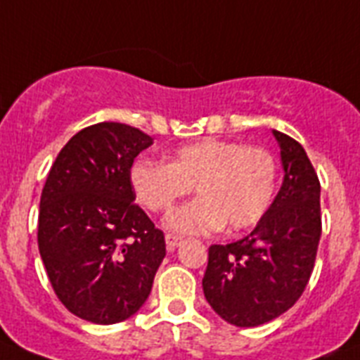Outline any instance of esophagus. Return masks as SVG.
<instances>
[{"mask_svg": "<svg viewBox=\"0 0 360 360\" xmlns=\"http://www.w3.org/2000/svg\"><path fill=\"white\" fill-rule=\"evenodd\" d=\"M183 243V239L177 236H172V233H166V246H168L169 250H174V248H177V246Z\"/></svg>", "mask_w": 360, "mask_h": 360, "instance_id": "1", "label": "esophagus"}]
</instances>
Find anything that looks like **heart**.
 I'll return each instance as SVG.
<instances>
[{
  "instance_id": "obj_1",
  "label": "heart",
  "mask_w": 360,
  "mask_h": 360,
  "mask_svg": "<svg viewBox=\"0 0 360 360\" xmlns=\"http://www.w3.org/2000/svg\"><path fill=\"white\" fill-rule=\"evenodd\" d=\"M130 185L138 202L151 213H168L194 186L196 200L166 219L179 236L219 230H246L257 224L273 203L278 166L262 147L239 141L207 140L179 147L168 164L138 160L130 168Z\"/></svg>"
}]
</instances>
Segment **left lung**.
Listing matches in <instances>:
<instances>
[{
  "label": "left lung",
  "instance_id": "obj_1",
  "mask_svg": "<svg viewBox=\"0 0 360 360\" xmlns=\"http://www.w3.org/2000/svg\"><path fill=\"white\" fill-rule=\"evenodd\" d=\"M284 181L250 236L209 246L203 293L220 318L257 327L290 310L307 288L321 237L319 179L299 141L273 130Z\"/></svg>",
  "mask_w": 360,
  "mask_h": 360
}]
</instances>
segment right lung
I'll list each match as a JSON object with an SVG mask.
<instances>
[{
	"mask_svg": "<svg viewBox=\"0 0 360 360\" xmlns=\"http://www.w3.org/2000/svg\"><path fill=\"white\" fill-rule=\"evenodd\" d=\"M151 136L97 123L67 141L50 168L39 209V252L58 299L98 325L134 316L166 256L164 233L136 205L134 158Z\"/></svg>",
	"mask_w": 360,
	"mask_h": 360,
	"instance_id": "obj_1",
	"label": "right lung"
}]
</instances>
